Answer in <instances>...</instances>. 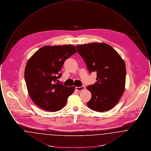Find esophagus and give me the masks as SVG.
Wrapping results in <instances>:
<instances>
[{"label":"esophagus","instance_id":"esophagus-1","mask_svg":"<svg viewBox=\"0 0 151 151\" xmlns=\"http://www.w3.org/2000/svg\"><path fill=\"white\" fill-rule=\"evenodd\" d=\"M75 89H76V91H83V90H84V89H85V86H80V87H78V86H76Z\"/></svg>","mask_w":151,"mask_h":151}]
</instances>
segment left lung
Returning <instances> with one entry per match:
<instances>
[{"label":"left lung","mask_w":151,"mask_h":151,"mask_svg":"<svg viewBox=\"0 0 151 151\" xmlns=\"http://www.w3.org/2000/svg\"><path fill=\"white\" fill-rule=\"evenodd\" d=\"M76 48L89 72H97V82L86 87L92 94L88 106L98 112L111 109L125 88L126 69L123 59L107 43L83 44Z\"/></svg>","instance_id":"1"}]
</instances>
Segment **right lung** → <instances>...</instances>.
I'll return each instance as SVG.
<instances>
[{"mask_svg":"<svg viewBox=\"0 0 151 151\" xmlns=\"http://www.w3.org/2000/svg\"><path fill=\"white\" fill-rule=\"evenodd\" d=\"M76 52L71 45L44 46L29 58L24 77L29 96L38 106L51 112L65 106L75 87L65 86L57 79L65 60Z\"/></svg>","mask_w":151,"mask_h":151,"instance_id":"add662e5","label":"right lung"}]
</instances>
